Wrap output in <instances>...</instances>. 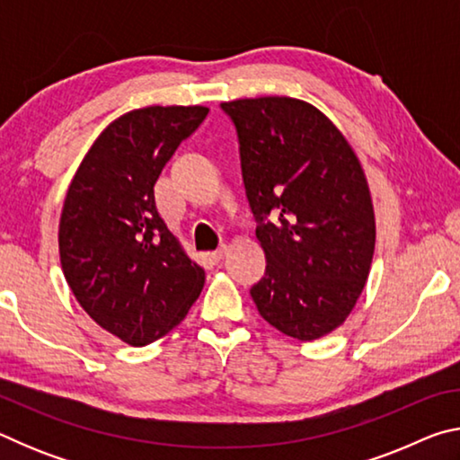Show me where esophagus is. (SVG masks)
<instances>
[{
	"instance_id": "obj_1",
	"label": "esophagus",
	"mask_w": 460,
	"mask_h": 460,
	"mask_svg": "<svg viewBox=\"0 0 460 460\" xmlns=\"http://www.w3.org/2000/svg\"><path fill=\"white\" fill-rule=\"evenodd\" d=\"M227 252H229V247L227 245H221L219 249H215V252L211 253V258L215 260V261H221L225 255H227Z\"/></svg>"
}]
</instances>
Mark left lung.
Instances as JSON below:
<instances>
[{"mask_svg":"<svg viewBox=\"0 0 460 460\" xmlns=\"http://www.w3.org/2000/svg\"><path fill=\"white\" fill-rule=\"evenodd\" d=\"M221 109L237 131L245 194L268 261L252 298L288 337L321 339L353 310L376 247L359 160L332 121L305 101L237 99Z\"/></svg>","mask_w":460,"mask_h":460,"instance_id":"1","label":"left lung"}]
</instances>
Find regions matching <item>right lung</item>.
Listing matches in <instances>:
<instances>
[{
	"mask_svg": "<svg viewBox=\"0 0 460 460\" xmlns=\"http://www.w3.org/2000/svg\"><path fill=\"white\" fill-rule=\"evenodd\" d=\"M207 107H144L97 137L60 217L62 271L93 321L144 347L182 323L205 284L158 213L154 186Z\"/></svg>",
	"mask_w": 460,
	"mask_h": 460,
	"instance_id": "1",
	"label": "right lung"
}]
</instances>
